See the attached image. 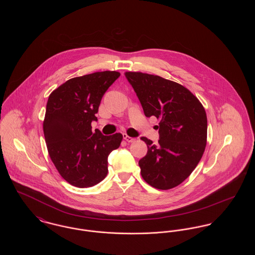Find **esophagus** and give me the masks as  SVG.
I'll list each match as a JSON object with an SVG mask.
<instances>
[{
	"mask_svg": "<svg viewBox=\"0 0 255 255\" xmlns=\"http://www.w3.org/2000/svg\"><path fill=\"white\" fill-rule=\"evenodd\" d=\"M123 138H124L127 142H133V141H134V138L129 136V135H127L126 133H123Z\"/></svg>",
	"mask_w": 255,
	"mask_h": 255,
	"instance_id": "obj_1",
	"label": "esophagus"
}]
</instances>
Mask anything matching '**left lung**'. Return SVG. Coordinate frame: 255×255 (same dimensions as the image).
<instances>
[{
	"mask_svg": "<svg viewBox=\"0 0 255 255\" xmlns=\"http://www.w3.org/2000/svg\"><path fill=\"white\" fill-rule=\"evenodd\" d=\"M147 118L159 120L157 144L142 136L145 157L138 165L151 186L166 190L182 183L196 168L206 145L207 119L202 103L181 84L148 73H124Z\"/></svg>",
	"mask_w": 255,
	"mask_h": 255,
	"instance_id": "left-lung-1",
	"label": "left lung"
}]
</instances>
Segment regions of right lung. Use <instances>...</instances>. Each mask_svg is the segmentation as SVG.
Segmentation results:
<instances>
[{"mask_svg":"<svg viewBox=\"0 0 255 255\" xmlns=\"http://www.w3.org/2000/svg\"><path fill=\"white\" fill-rule=\"evenodd\" d=\"M98 72L74 77L54 90L48 99L43 124L49 157L64 180L76 187H91L108 174V156L118 149L121 133L92 131L102 97L119 77Z\"/></svg>","mask_w":255,"mask_h":255,"instance_id":"right-lung-1","label":"right lung"}]
</instances>
